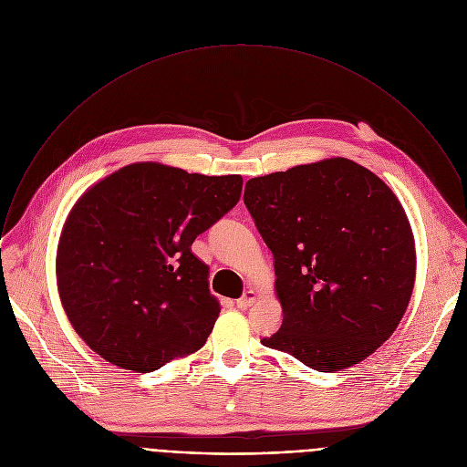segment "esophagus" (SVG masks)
<instances>
[{"mask_svg":"<svg viewBox=\"0 0 467 467\" xmlns=\"http://www.w3.org/2000/svg\"><path fill=\"white\" fill-rule=\"evenodd\" d=\"M254 301H256V292L249 288V290H247V292H245V294H244L240 299H236V306L244 310V308L251 306Z\"/></svg>","mask_w":467,"mask_h":467,"instance_id":"esophagus-1","label":"esophagus"}]
</instances>
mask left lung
I'll use <instances>...</instances> for the list:
<instances>
[{"mask_svg": "<svg viewBox=\"0 0 467 467\" xmlns=\"http://www.w3.org/2000/svg\"><path fill=\"white\" fill-rule=\"evenodd\" d=\"M244 203L275 258L283 325L262 346L332 373L377 351L405 316L416 244L391 188L342 157L245 182Z\"/></svg>", "mask_w": 467, "mask_h": 467, "instance_id": "obj_1", "label": "left lung"}]
</instances>
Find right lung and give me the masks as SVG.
Here are the masks:
<instances>
[{"label":"right lung","mask_w":467,"mask_h":467,"mask_svg":"<svg viewBox=\"0 0 467 467\" xmlns=\"http://www.w3.org/2000/svg\"><path fill=\"white\" fill-rule=\"evenodd\" d=\"M242 182L135 162L78 199L58 238L57 288L92 351L150 373L205 346L222 308L192 244L238 203Z\"/></svg>","instance_id":"1"}]
</instances>
